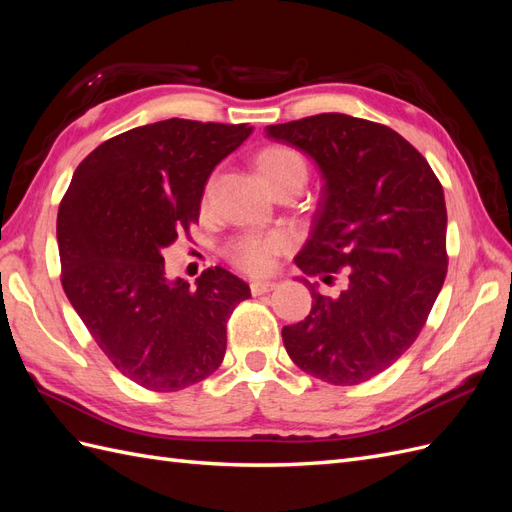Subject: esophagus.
Instances as JSON below:
<instances>
[{
	"mask_svg": "<svg viewBox=\"0 0 512 512\" xmlns=\"http://www.w3.org/2000/svg\"><path fill=\"white\" fill-rule=\"evenodd\" d=\"M277 288V284L275 282H267V280H254L252 284H250V290H252V294H267V292H271V290H275Z\"/></svg>",
	"mask_w": 512,
	"mask_h": 512,
	"instance_id": "34e87169",
	"label": "esophagus"
}]
</instances>
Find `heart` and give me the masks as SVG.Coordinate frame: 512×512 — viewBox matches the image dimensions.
<instances>
[{
	"label": "heart",
	"instance_id": "obj_1",
	"mask_svg": "<svg viewBox=\"0 0 512 512\" xmlns=\"http://www.w3.org/2000/svg\"><path fill=\"white\" fill-rule=\"evenodd\" d=\"M256 170L273 192L288 188V185H305L307 164L299 151L284 145H271L262 149L256 156ZM288 247L284 235H243L228 245V256L235 265L247 273H265L273 267L277 254Z\"/></svg>",
	"mask_w": 512,
	"mask_h": 512
}]
</instances>
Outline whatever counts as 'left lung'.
Here are the masks:
<instances>
[{"instance_id":"obj_1","label":"left lung","mask_w":512,"mask_h":512,"mask_svg":"<svg viewBox=\"0 0 512 512\" xmlns=\"http://www.w3.org/2000/svg\"><path fill=\"white\" fill-rule=\"evenodd\" d=\"M320 170L312 232L294 258L324 284L346 286L282 329L294 365L322 382L361 384L391 367L425 327L446 277V203L427 160L395 130L344 113L267 126Z\"/></svg>"}]
</instances>
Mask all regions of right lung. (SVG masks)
<instances>
[{"label":"right lung","instance_id":"obj_1","mask_svg":"<svg viewBox=\"0 0 512 512\" xmlns=\"http://www.w3.org/2000/svg\"><path fill=\"white\" fill-rule=\"evenodd\" d=\"M247 123L164 119L96 147L74 170L57 213L61 286L123 376L181 391L224 361L226 322L250 286L207 269L190 288L168 280L162 250L198 222L209 175Z\"/></svg>","mask_w":512,"mask_h":512}]
</instances>
